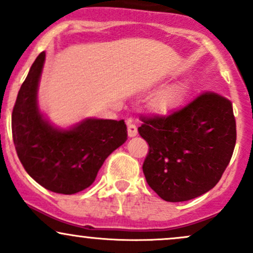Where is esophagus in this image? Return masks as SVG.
Listing matches in <instances>:
<instances>
[{
    "label": "esophagus",
    "instance_id": "esophagus-1",
    "mask_svg": "<svg viewBox=\"0 0 253 253\" xmlns=\"http://www.w3.org/2000/svg\"><path fill=\"white\" fill-rule=\"evenodd\" d=\"M127 133H128V136H135L138 134V128H136L135 125L133 124L127 125Z\"/></svg>",
    "mask_w": 253,
    "mask_h": 253
}]
</instances>
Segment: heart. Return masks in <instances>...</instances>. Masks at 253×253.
Returning <instances> with one entry per match:
<instances>
[{
  "mask_svg": "<svg viewBox=\"0 0 253 253\" xmlns=\"http://www.w3.org/2000/svg\"><path fill=\"white\" fill-rule=\"evenodd\" d=\"M188 94V86L185 83H176L167 86L151 101V108L161 114H167L171 110L178 108L185 101Z\"/></svg>",
  "mask_w": 253,
  "mask_h": 253,
  "instance_id": "1",
  "label": "heart"
}]
</instances>
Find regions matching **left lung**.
I'll return each mask as SVG.
<instances>
[{
	"mask_svg": "<svg viewBox=\"0 0 253 253\" xmlns=\"http://www.w3.org/2000/svg\"><path fill=\"white\" fill-rule=\"evenodd\" d=\"M140 119L138 132L149 144L143 171L159 197L188 201L215 187L236 146L231 101L207 91L169 115Z\"/></svg>",
	"mask_w": 253,
	"mask_h": 253,
	"instance_id": "1",
	"label": "left lung"
}]
</instances>
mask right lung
I'll return each instance as SVG.
<instances>
[{
    "label": "right lung",
    "mask_w": 253,
    "mask_h": 253,
    "mask_svg": "<svg viewBox=\"0 0 253 253\" xmlns=\"http://www.w3.org/2000/svg\"><path fill=\"white\" fill-rule=\"evenodd\" d=\"M45 52L34 60L11 113L15 150L25 170L45 189L71 195L92 184L103 162L127 140L124 120L86 119L70 129L48 123L38 107Z\"/></svg>",
    "instance_id": "right-lung-1"
}]
</instances>
